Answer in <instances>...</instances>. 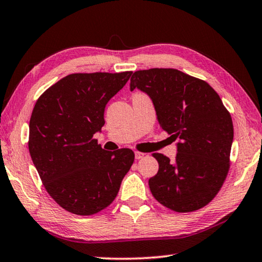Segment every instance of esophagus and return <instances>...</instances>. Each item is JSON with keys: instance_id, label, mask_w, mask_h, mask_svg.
<instances>
[{"instance_id": "34e87169", "label": "esophagus", "mask_w": 262, "mask_h": 262, "mask_svg": "<svg viewBox=\"0 0 262 262\" xmlns=\"http://www.w3.org/2000/svg\"><path fill=\"white\" fill-rule=\"evenodd\" d=\"M144 155H145V154H143V152L135 151V158H136V159H141V158L144 157Z\"/></svg>"}]
</instances>
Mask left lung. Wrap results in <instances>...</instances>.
Segmentation results:
<instances>
[{
	"instance_id": "obj_1",
	"label": "left lung",
	"mask_w": 262,
	"mask_h": 262,
	"mask_svg": "<svg viewBox=\"0 0 262 262\" xmlns=\"http://www.w3.org/2000/svg\"><path fill=\"white\" fill-rule=\"evenodd\" d=\"M143 91L152 100L157 120L177 143L174 161L154 154L157 174L149 179L154 198L178 212L208 205L219 193L230 167L233 141L231 115L207 82L180 70H139L130 91Z\"/></svg>"
}]
</instances>
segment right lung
I'll use <instances>...</instances> for the list:
<instances>
[{"mask_svg": "<svg viewBox=\"0 0 262 262\" xmlns=\"http://www.w3.org/2000/svg\"><path fill=\"white\" fill-rule=\"evenodd\" d=\"M132 72L72 74L39 97L30 119L29 150L48 194L75 215H94L113 202L134 152L106 151L94 135L105 106Z\"/></svg>", "mask_w": 262, "mask_h": 262, "instance_id": "add662e5", "label": "right lung"}]
</instances>
